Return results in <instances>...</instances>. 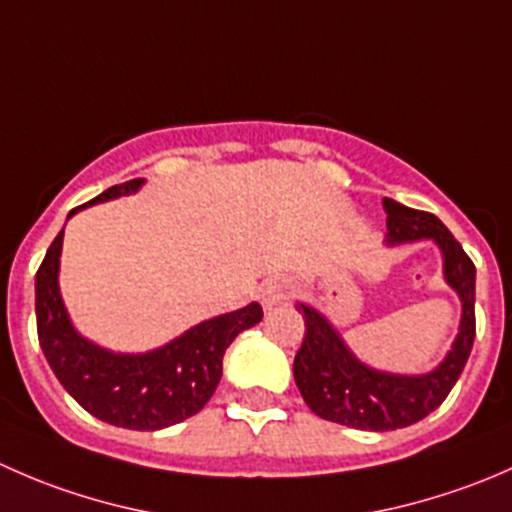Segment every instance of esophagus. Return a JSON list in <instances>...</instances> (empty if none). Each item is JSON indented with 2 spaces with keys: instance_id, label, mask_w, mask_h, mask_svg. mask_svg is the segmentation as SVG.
Wrapping results in <instances>:
<instances>
[{
  "instance_id": "1",
  "label": "esophagus",
  "mask_w": 512,
  "mask_h": 512,
  "mask_svg": "<svg viewBox=\"0 0 512 512\" xmlns=\"http://www.w3.org/2000/svg\"><path fill=\"white\" fill-rule=\"evenodd\" d=\"M287 294H289V285L282 280H270L260 287V299L267 309H272L275 304H280L282 299H287Z\"/></svg>"
}]
</instances>
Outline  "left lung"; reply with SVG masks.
<instances>
[{
    "label": "left lung",
    "mask_w": 512,
    "mask_h": 512,
    "mask_svg": "<svg viewBox=\"0 0 512 512\" xmlns=\"http://www.w3.org/2000/svg\"><path fill=\"white\" fill-rule=\"evenodd\" d=\"M386 245L431 240L441 250L443 282L461 299V322L441 364L423 374H396L361 361L327 314L297 302L304 342L294 356V381L304 404L327 421L361 431H394L426 418L456 386L476 339V267L461 242L431 213L384 198Z\"/></svg>",
    "instance_id": "obj_1"
}]
</instances>
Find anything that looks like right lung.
Here are the masks:
<instances>
[{"instance_id": "obj_1", "label": "right lung", "mask_w": 512, "mask_h": 512, "mask_svg": "<svg viewBox=\"0 0 512 512\" xmlns=\"http://www.w3.org/2000/svg\"><path fill=\"white\" fill-rule=\"evenodd\" d=\"M143 185V178L113 185L71 210L69 218L96 203L138 193ZM61 245L64 230L36 272V332L61 386L91 416L133 431H158L198 414L218 389L225 349L237 334L262 322L260 304L205 319L151 352H111L71 322L59 289Z\"/></svg>"}]
</instances>
